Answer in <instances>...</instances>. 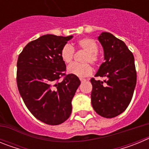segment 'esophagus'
<instances>
[{
    "instance_id": "34e87169",
    "label": "esophagus",
    "mask_w": 149,
    "mask_h": 149,
    "mask_svg": "<svg viewBox=\"0 0 149 149\" xmlns=\"http://www.w3.org/2000/svg\"><path fill=\"white\" fill-rule=\"evenodd\" d=\"M80 81H81V82H84V81H86V80L85 78H81H81H80Z\"/></svg>"
}]
</instances>
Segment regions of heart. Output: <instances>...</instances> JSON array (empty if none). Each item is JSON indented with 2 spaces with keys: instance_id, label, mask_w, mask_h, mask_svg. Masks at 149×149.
Returning <instances> with one entry per match:
<instances>
[{
  "instance_id": "obj_1",
  "label": "heart",
  "mask_w": 149,
  "mask_h": 149,
  "mask_svg": "<svg viewBox=\"0 0 149 149\" xmlns=\"http://www.w3.org/2000/svg\"><path fill=\"white\" fill-rule=\"evenodd\" d=\"M76 47L79 49L86 51L83 62L85 63H72L68 67V72L77 77H86L93 73V68L91 64L95 65L99 62V56L98 54V45L95 41L90 38H83L77 42ZM62 60L66 64L72 62L74 56V48L71 45L66 44L62 48L60 51Z\"/></svg>"
}]
</instances>
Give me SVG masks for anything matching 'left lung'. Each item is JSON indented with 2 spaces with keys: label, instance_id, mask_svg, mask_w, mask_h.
Returning a JSON list of instances; mask_svg holds the SVG:
<instances>
[{
  "label": "left lung",
  "instance_id": "1",
  "mask_svg": "<svg viewBox=\"0 0 149 149\" xmlns=\"http://www.w3.org/2000/svg\"><path fill=\"white\" fill-rule=\"evenodd\" d=\"M98 39L103 47L104 62L95 77L105 79L91 78V101L98 115L113 118L123 113L132 99L136 84L134 57L123 41L113 34L104 32Z\"/></svg>",
  "mask_w": 149,
  "mask_h": 149
}]
</instances>
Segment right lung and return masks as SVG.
<instances>
[{
    "mask_svg": "<svg viewBox=\"0 0 149 149\" xmlns=\"http://www.w3.org/2000/svg\"><path fill=\"white\" fill-rule=\"evenodd\" d=\"M72 36H42L24 48L17 62L18 91L30 112L47 125H57L72 113V100L81 84L74 74H65L62 48ZM63 77V79L60 81Z\"/></svg>",
    "mask_w": 149,
    "mask_h": 149,
    "instance_id": "1",
    "label": "right lung"
}]
</instances>
